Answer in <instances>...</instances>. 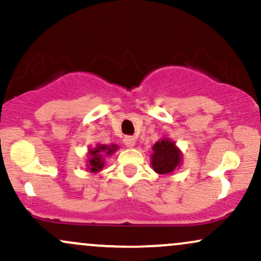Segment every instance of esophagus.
I'll return each mask as SVG.
<instances>
[{"mask_svg":"<svg viewBox=\"0 0 261 261\" xmlns=\"http://www.w3.org/2000/svg\"><path fill=\"white\" fill-rule=\"evenodd\" d=\"M123 143L127 148H133V146L136 145V138L130 137V136H125L123 139Z\"/></svg>","mask_w":261,"mask_h":261,"instance_id":"esophagus-1","label":"esophagus"}]
</instances>
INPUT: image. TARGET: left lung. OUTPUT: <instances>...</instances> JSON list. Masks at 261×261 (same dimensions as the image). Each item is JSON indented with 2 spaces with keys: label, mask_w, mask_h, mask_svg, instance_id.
<instances>
[{
  "label": "left lung",
  "mask_w": 261,
  "mask_h": 261,
  "mask_svg": "<svg viewBox=\"0 0 261 261\" xmlns=\"http://www.w3.org/2000/svg\"><path fill=\"white\" fill-rule=\"evenodd\" d=\"M183 154L170 138L165 137L152 146L151 166L159 174H168L180 167Z\"/></svg>",
  "instance_id": "obj_1"
}]
</instances>
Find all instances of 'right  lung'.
I'll return each instance as SVG.
<instances>
[{
	"label": "right lung",
	"instance_id": "add662e5",
	"mask_svg": "<svg viewBox=\"0 0 261 261\" xmlns=\"http://www.w3.org/2000/svg\"><path fill=\"white\" fill-rule=\"evenodd\" d=\"M118 150V145L116 144H97L95 148H89L88 150V160L87 170L91 173H97L105 166V158L111 156Z\"/></svg>",
	"mask_w": 261,
	"mask_h": 261
}]
</instances>
